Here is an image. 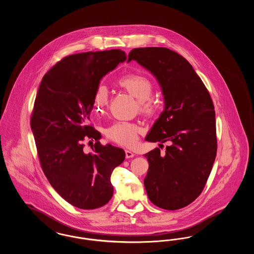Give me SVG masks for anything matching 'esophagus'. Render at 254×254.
Instances as JSON below:
<instances>
[{
  "mask_svg": "<svg viewBox=\"0 0 254 254\" xmlns=\"http://www.w3.org/2000/svg\"><path fill=\"white\" fill-rule=\"evenodd\" d=\"M125 152H126V157L127 158H132L134 157V155H135L132 151H130V150H128V149H126Z\"/></svg>",
  "mask_w": 254,
  "mask_h": 254,
  "instance_id": "esophagus-1",
  "label": "esophagus"
}]
</instances>
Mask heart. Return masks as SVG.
<instances>
[{"instance_id": "heart-1", "label": "heart", "mask_w": 254, "mask_h": 254, "mask_svg": "<svg viewBox=\"0 0 254 254\" xmlns=\"http://www.w3.org/2000/svg\"><path fill=\"white\" fill-rule=\"evenodd\" d=\"M118 85L127 93L138 100L139 109L145 114H152L156 109L154 101L150 98L153 94L154 86L152 82L144 75L127 74L117 81ZM109 89L106 85H97L93 96V109L101 113L109 105ZM142 132V127L131 122L116 121L112 123L105 130L110 141L125 146H132L138 140V135Z\"/></svg>"}]
</instances>
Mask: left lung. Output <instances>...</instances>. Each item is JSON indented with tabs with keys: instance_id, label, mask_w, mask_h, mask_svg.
Instances as JSON below:
<instances>
[{
	"instance_id": "left-lung-1",
	"label": "left lung",
	"mask_w": 254,
	"mask_h": 254,
	"mask_svg": "<svg viewBox=\"0 0 254 254\" xmlns=\"http://www.w3.org/2000/svg\"><path fill=\"white\" fill-rule=\"evenodd\" d=\"M131 60L156 77L165 100V109L145 141L169 145L164 155L158 147L145 154L149 164L145 190L159 207L180 209L203 191L215 161L214 106L192 65L177 52L138 48L129 52L127 62Z\"/></svg>"
}]
</instances>
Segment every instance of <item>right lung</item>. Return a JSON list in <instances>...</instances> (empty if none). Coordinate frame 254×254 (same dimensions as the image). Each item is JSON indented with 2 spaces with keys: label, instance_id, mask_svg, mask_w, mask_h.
<instances>
[{
  "label": "right lung",
  "instance_id": "add662e5",
  "mask_svg": "<svg viewBox=\"0 0 254 254\" xmlns=\"http://www.w3.org/2000/svg\"><path fill=\"white\" fill-rule=\"evenodd\" d=\"M126 59L120 49L66 56L49 69L38 89L30 126L41 167L52 188L82 209L109 202L111 173L126 157L122 148L101 145V134L86 124L97 85ZM89 138L97 143L85 154L82 142Z\"/></svg>",
  "mask_w": 254,
  "mask_h": 254
}]
</instances>
